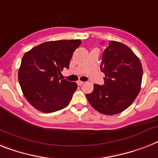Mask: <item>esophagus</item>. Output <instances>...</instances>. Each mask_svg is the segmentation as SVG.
<instances>
[{
    "mask_svg": "<svg viewBox=\"0 0 158 158\" xmlns=\"http://www.w3.org/2000/svg\"><path fill=\"white\" fill-rule=\"evenodd\" d=\"M77 85L79 86H81V85H82L84 84V82L83 81H78L77 82Z\"/></svg>",
    "mask_w": 158,
    "mask_h": 158,
    "instance_id": "obj_1",
    "label": "esophagus"
}]
</instances>
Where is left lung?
I'll use <instances>...</instances> for the list:
<instances>
[{
	"instance_id": "1",
	"label": "left lung",
	"mask_w": 158,
	"mask_h": 158,
	"mask_svg": "<svg viewBox=\"0 0 158 158\" xmlns=\"http://www.w3.org/2000/svg\"><path fill=\"white\" fill-rule=\"evenodd\" d=\"M101 70L105 73V84L94 85V91L86 98L101 114H120L133 103L141 90V61L127 45L112 40L103 52Z\"/></svg>"
}]
</instances>
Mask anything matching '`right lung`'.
<instances>
[{
	"label": "right lung",
	"instance_id": "obj_1",
	"mask_svg": "<svg viewBox=\"0 0 158 158\" xmlns=\"http://www.w3.org/2000/svg\"><path fill=\"white\" fill-rule=\"evenodd\" d=\"M80 40L47 41L25 52L18 71L22 93L29 103L42 113H52L68 106L77 88L76 82L59 79L69 68Z\"/></svg>",
	"mask_w": 158,
	"mask_h": 158
}]
</instances>
